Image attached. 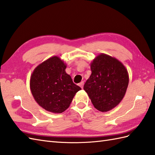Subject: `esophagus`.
I'll return each mask as SVG.
<instances>
[{
    "mask_svg": "<svg viewBox=\"0 0 155 155\" xmlns=\"http://www.w3.org/2000/svg\"><path fill=\"white\" fill-rule=\"evenodd\" d=\"M84 81H81L80 84H79V85L81 87V89H83V87H84Z\"/></svg>",
    "mask_w": 155,
    "mask_h": 155,
    "instance_id": "obj_1",
    "label": "esophagus"
}]
</instances>
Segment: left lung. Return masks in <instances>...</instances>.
<instances>
[{"instance_id":"1","label":"left lung","mask_w":155,"mask_h":155,"mask_svg":"<svg viewBox=\"0 0 155 155\" xmlns=\"http://www.w3.org/2000/svg\"><path fill=\"white\" fill-rule=\"evenodd\" d=\"M90 67L91 74L84 89L95 109L109 111L124 97L129 81L128 71L121 61L105 54L96 56Z\"/></svg>"}]
</instances>
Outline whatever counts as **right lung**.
Wrapping results in <instances>:
<instances>
[{
  "label": "right lung",
  "mask_w": 155,
  "mask_h": 155,
  "mask_svg": "<svg viewBox=\"0 0 155 155\" xmlns=\"http://www.w3.org/2000/svg\"><path fill=\"white\" fill-rule=\"evenodd\" d=\"M67 66L54 56L34 69L30 80L33 97L40 107L54 113H61L70 107L80 87L73 83L66 72Z\"/></svg>",
  "instance_id": "obj_1"
}]
</instances>
